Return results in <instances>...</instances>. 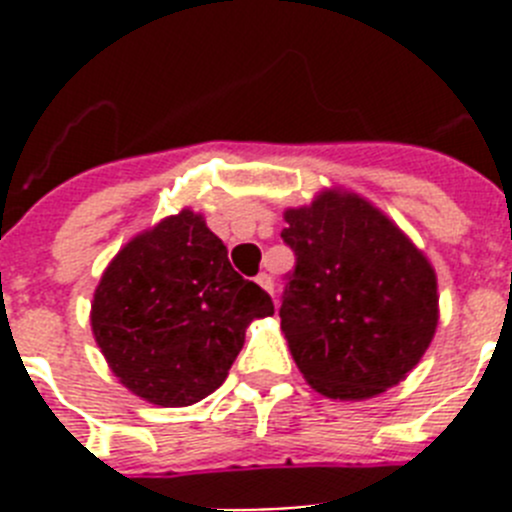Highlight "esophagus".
Listing matches in <instances>:
<instances>
[{
  "mask_svg": "<svg viewBox=\"0 0 512 512\" xmlns=\"http://www.w3.org/2000/svg\"><path fill=\"white\" fill-rule=\"evenodd\" d=\"M256 284H259L261 289H266L269 295H274V279H271L269 274H264V271H261L259 277H256Z\"/></svg>",
  "mask_w": 512,
  "mask_h": 512,
  "instance_id": "1",
  "label": "esophagus"
}]
</instances>
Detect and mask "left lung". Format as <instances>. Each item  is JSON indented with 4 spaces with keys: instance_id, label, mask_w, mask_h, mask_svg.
I'll return each instance as SVG.
<instances>
[{
    "instance_id": "8db88e82",
    "label": "left lung",
    "mask_w": 512,
    "mask_h": 512,
    "mask_svg": "<svg viewBox=\"0 0 512 512\" xmlns=\"http://www.w3.org/2000/svg\"><path fill=\"white\" fill-rule=\"evenodd\" d=\"M295 251L282 330L307 382L333 400H366L405 379L438 323L436 274L377 207L323 192L284 212Z\"/></svg>"
}]
</instances>
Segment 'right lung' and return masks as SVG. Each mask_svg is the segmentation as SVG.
Masks as SVG:
<instances>
[{
  "mask_svg": "<svg viewBox=\"0 0 512 512\" xmlns=\"http://www.w3.org/2000/svg\"><path fill=\"white\" fill-rule=\"evenodd\" d=\"M266 315L271 297L230 266L202 215L182 210L112 259L94 292L92 330L130 392L184 408L225 382L248 323Z\"/></svg>",
  "mask_w": 512,
  "mask_h": 512,
  "instance_id": "obj_1",
  "label": "right lung"
}]
</instances>
